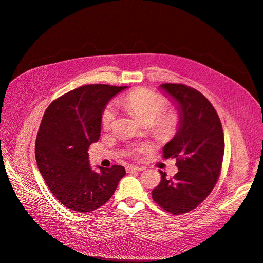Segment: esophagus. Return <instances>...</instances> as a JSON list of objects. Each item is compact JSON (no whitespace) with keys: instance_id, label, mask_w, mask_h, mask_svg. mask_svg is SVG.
I'll list each match as a JSON object with an SVG mask.
<instances>
[{"instance_id":"obj_1","label":"esophagus","mask_w":263,"mask_h":263,"mask_svg":"<svg viewBox=\"0 0 263 263\" xmlns=\"http://www.w3.org/2000/svg\"><path fill=\"white\" fill-rule=\"evenodd\" d=\"M142 170H144L143 167H136V166H127V167H126V172H127V173L142 172Z\"/></svg>"}]
</instances>
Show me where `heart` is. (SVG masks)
<instances>
[{
	"label": "heart",
	"mask_w": 263,
	"mask_h": 263,
	"mask_svg": "<svg viewBox=\"0 0 263 263\" xmlns=\"http://www.w3.org/2000/svg\"><path fill=\"white\" fill-rule=\"evenodd\" d=\"M122 103L125 107L130 108L143 123H152L156 133L159 136H172L178 125V115L175 112H163L167 105L166 99L150 89H134L123 97ZM115 117L117 108L113 104H109L102 114V125L108 127L113 123Z\"/></svg>",
	"instance_id": "heart-1"
}]
</instances>
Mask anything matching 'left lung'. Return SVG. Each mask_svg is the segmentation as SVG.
<instances>
[{"label":"left lung","instance_id":"8db88e82","mask_svg":"<svg viewBox=\"0 0 263 263\" xmlns=\"http://www.w3.org/2000/svg\"><path fill=\"white\" fill-rule=\"evenodd\" d=\"M159 89L178 113L175 137L163 146V158H176L178 172L161 180L152 198L174 215L188 213L205 200L221 173L224 134L221 121L210 101L198 90L181 84H161Z\"/></svg>","mask_w":263,"mask_h":263}]
</instances>
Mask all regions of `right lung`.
<instances>
[{
  "label": "right lung",
  "instance_id": "obj_1",
  "mask_svg": "<svg viewBox=\"0 0 263 263\" xmlns=\"http://www.w3.org/2000/svg\"><path fill=\"white\" fill-rule=\"evenodd\" d=\"M127 87L85 85L53 101L46 109L35 140L38 169L60 203L81 213L95 211L112 197L125 169L95 170L88 148L99 141L107 103Z\"/></svg>",
  "mask_w": 263,
  "mask_h": 263
}]
</instances>
